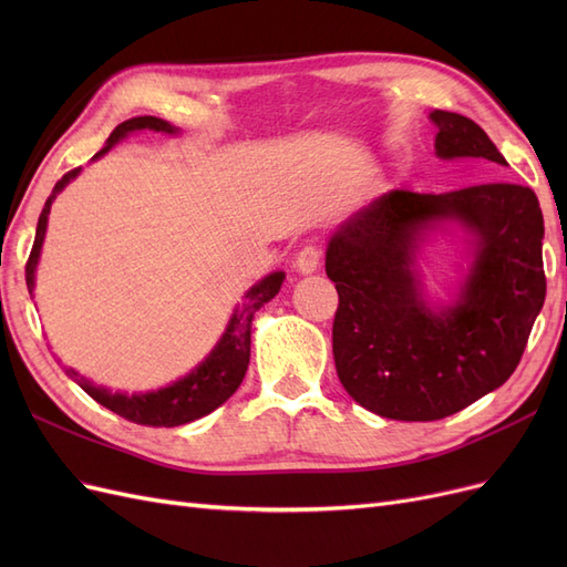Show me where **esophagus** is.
Wrapping results in <instances>:
<instances>
[{
  "label": "esophagus",
  "mask_w": 567,
  "mask_h": 567,
  "mask_svg": "<svg viewBox=\"0 0 567 567\" xmlns=\"http://www.w3.org/2000/svg\"><path fill=\"white\" fill-rule=\"evenodd\" d=\"M319 260H321V250L317 246H305L296 255V269L302 274H315L319 269Z\"/></svg>",
  "instance_id": "1"
}]
</instances>
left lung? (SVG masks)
Masks as SVG:
<instances>
[{"instance_id":"8db88e82","label":"left lung","mask_w":567,"mask_h":567,"mask_svg":"<svg viewBox=\"0 0 567 567\" xmlns=\"http://www.w3.org/2000/svg\"><path fill=\"white\" fill-rule=\"evenodd\" d=\"M440 158L508 165L471 117L433 111ZM458 218L478 236L462 300L433 313L417 293L415 236ZM544 217L529 186L487 182L447 194L394 188L333 234L326 274L338 290L333 359L342 388L373 414L437 421L508 381L546 298Z\"/></svg>"}]
</instances>
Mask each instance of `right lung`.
Wrapping results in <instances>:
<instances>
[{
    "label": "right lung",
    "mask_w": 567,
    "mask_h": 567,
    "mask_svg": "<svg viewBox=\"0 0 567 567\" xmlns=\"http://www.w3.org/2000/svg\"><path fill=\"white\" fill-rule=\"evenodd\" d=\"M134 130H156V132H169V134L175 132V127L165 123V120H161V117H153V115L132 117V120H125V123H120L111 132L106 146L101 148L94 158L104 156V153L113 144H117L125 134H130ZM78 173H80V167L71 169V173H65L56 182L54 192H51V196L47 198L44 208H42L38 231H35V244H32L30 257L25 262V284H28L30 293H32V288H35V267L40 260L42 241H44L51 200L56 198V194L68 182L78 177ZM281 284H284V271H274L260 284H255L246 293V302L234 312L225 336H221V340L217 342V348L210 352V357L205 359V362L196 371L188 373L186 379L173 383L169 388H163L158 392H146V394H132V398H127V394L92 385L87 379H84V375H80L73 369H65V373L71 375V379L84 392H87L92 400L104 404L106 409L115 411L117 416H123L132 423L175 427V425H182L188 421H196L205 414H210V411H215L219 404H225L236 392V388L241 385L244 375L248 371V362H250L252 312L260 310L265 302H269L274 296H277Z\"/></svg>",
    "instance_id": "obj_1"
}]
</instances>
